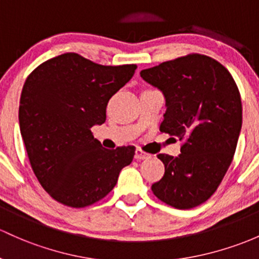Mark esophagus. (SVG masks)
<instances>
[{"label":"esophagus","instance_id":"obj_1","mask_svg":"<svg viewBox=\"0 0 259 259\" xmlns=\"http://www.w3.org/2000/svg\"><path fill=\"white\" fill-rule=\"evenodd\" d=\"M151 157V155L148 154V153H144L142 149H136V154H135V158L137 160H143V159H148V158Z\"/></svg>","mask_w":259,"mask_h":259}]
</instances>
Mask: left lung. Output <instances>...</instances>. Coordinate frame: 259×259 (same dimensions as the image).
<instances>
[{
    "label": "left lung",
    "mask_w": 259,
    "mask_h": 259,
    "mask_svg": "<svg viewBox=\"0 0 259 259\" xmlns=\"http://www.w3.org/2000/svg\"><path fill=\"white\" fill-rule=\"evenodd\" d=\"M163 93L166 111L160 132L183 141L180 154H158L165 166L152 191L175 208L199 206L211 197L233 159L242 127L240 91L226 68L201 54L141 71Z\"/></svg>",
    "instance_id": "1"
}]
</instances>
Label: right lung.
<instances>
[{
  "label": "right lung",
  "mask_w": 259,
  "mask_h": 259,
  "mask_svg": "<svg viewBox=\"0 0 259 259\" xmlns=\"http://www.w3.org/2000/svg\"><path fill=\"white\" fill-rule=\"evenodd\" d=\"M136 69L135 64L105 66L65 53L27 77L19 101L21 135L38 182L60 204H95L132 162L135 147L104 148L91 128L106 121L108 100Z\"/></svg>",
  "instance_id": "obj_1"
}]
</instances>
